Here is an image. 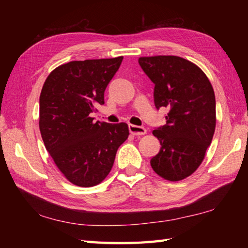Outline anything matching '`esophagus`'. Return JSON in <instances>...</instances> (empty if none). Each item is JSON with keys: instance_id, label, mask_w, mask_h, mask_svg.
<instances>
[{"instance_id": "1", "label": "esophagus", "mask_w": 248, "mask_h": 248, "mask_svg": "<svg viewBox=\"0 0 248 248\" xmlns=\"http://www.w3.org/2000/svg\"><path fill=\"white\" fill-rule=\"evenodd\" d=\"M129 131L131 134L133 135H145L147 133V130L143 127H139V125L129 124Z\"/></svg>"}]
</instances>
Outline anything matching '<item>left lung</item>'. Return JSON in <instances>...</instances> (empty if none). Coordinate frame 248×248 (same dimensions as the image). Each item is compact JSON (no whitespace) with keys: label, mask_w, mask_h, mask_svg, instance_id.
Instances as JSON below:
<instances>
[{"label":"left lung","mask_w":248,"mask_h":248,"mask_svg":"<svg viewBox=\"0 0 248 248\" xmlns=\"http://www.w3.org/2000/svg\"><path fill=\"white\" fill-rule=\"evenodd\" d=\"M140 66L155 84V105L167 108L166 124L152 131L161 149L150 160L160 177L179 181L191 176L204 159L217 124L215 94L204 72L173 55L140 57Z\"/></svg>","instance_id":"obj_1"}]
</instances>
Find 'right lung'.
Segmentation results:
<instances>
[{
  "instance_id": "obj_1",
  "label": "right lung",
  "mask_w": 248,
  "mask_h": 248,
  "mask_svg": "<svg viewBox=\"0 0 248 248\" xmlns=\"http://www.w3.org/2000/svg\"><path fill=\"white\" fill-rule=\"evenodd\" d=\"M123 59L67 62L50 73L41 89V138L57 168L75 186L102 182L129 136L125 123H94L89 116L96 105L104 104L105 88Z\"/></svg>"
}]
</instances>
